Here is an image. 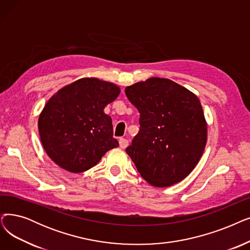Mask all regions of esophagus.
I'll use <instances>...</instances> for the list:
<instances>
[{"instance_id":"34e87169","label":"esophagus","mask_w":250,"mask_h":250,"mask_svg":"<svg viewBox=\"0 0 250 250\" xmlns=\"http://www.w3.org/2000/svg\"><path fill=\"white\" fill-rule=\"evenodd\" d=\"M127 145H128V141L126 139H125V138L119 139V146H121V148L125 149L127 147Z\"/></svg>"}]
</instances>
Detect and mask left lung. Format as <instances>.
<instances>
[{
  "mask_svg": "<svg viewBox=\"0 0 250 250\" xmlns=\"http://www.w3.org/2000/svg\"><path fill=\"white\" fill-rule=\"evenodd\" d=\"M140 129L125 151L152 186L185 179L203 153L208 132L199 99L175 82L151 78L125 88Z\"/></svg>",
  "mask_w": 250,
  "mask_h": 250,
  "instance_id": "8db88e82",
  "label": "left lung"
}]
</instances>
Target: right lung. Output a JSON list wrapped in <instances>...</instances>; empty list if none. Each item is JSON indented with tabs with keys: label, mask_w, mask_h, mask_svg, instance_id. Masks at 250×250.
<instances>
[{
	"label": "right lung",
	"mask_w": 250,
	"mask_h": 250,
	"mask_svg": "<svg viewBox=\"0 0 250 250\" xmlns=\"http://www.w3.org/2000/svg\"><path fill=\"white\" fill-rule=\"evenodd\" d=\"M119 93L114 83L81 79L47 102L39 118V132L45 151L56 165L70 172H83L118 146L112 119L103 110Z\"/></svg>",
	"instance_id": "right-lung-1"
}]
</instances>
